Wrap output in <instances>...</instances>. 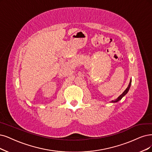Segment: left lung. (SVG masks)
<instances>
[{"instance_id": "1", "label": "left lung", "mask_w": 152, "mask_h": 152, "mask_svg": "<svg viewBox=\"0 0 152 152\" xmlns=\"http://www.w3.org/2000/svg\"><path fill=\"white\" fill-rule=\"evenodd\" d=\"M131 84H132V80H130V83H129V85H128V86L127 88H126V89H125V90L124 91V92H123V93L120 95V96H118V98H117V99H116L115 100L111 101V102H112V103H116V102H119L120 100H121L123 96H125V95L126 94V93L128 92L129 89H130V86H131Z\"/></svg>"}]
</instances>
